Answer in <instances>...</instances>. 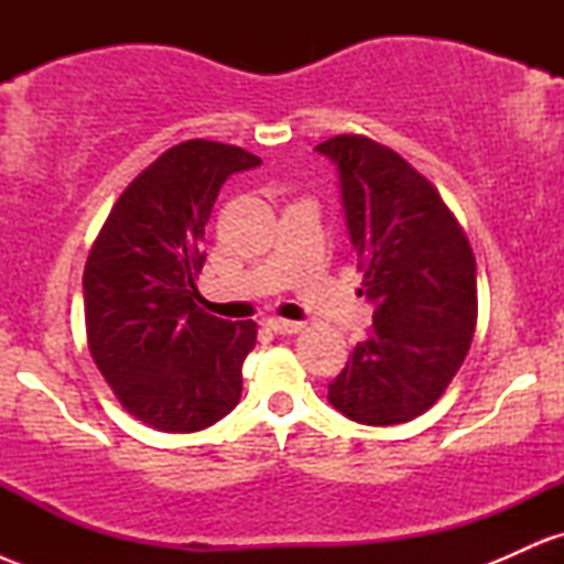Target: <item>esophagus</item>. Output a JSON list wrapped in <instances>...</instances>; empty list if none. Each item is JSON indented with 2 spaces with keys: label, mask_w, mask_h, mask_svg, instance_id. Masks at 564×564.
I'll return each mask as SVG.
<instances>
[{
  "label": "esophagus",
  "mask_w": 564,
  "mask_h": 564,
  "mask_svg": "<svg viewBox=\"0 0 564 564\" xmlns=\"http://www.w3.org/2000/svg\"><path fill=\"white\" fill-rule=\"evenodd\" d=\"M268 328H270V332L281 334V336H291V334H300V332H302V328H304V323L273 318V321H268Z\"/></svg>",
  "instance_id": "obj_1"
}]
</instances>
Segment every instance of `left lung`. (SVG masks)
Listing matches in <instances>:
<instances>
[{"instance_id":"1","label":"left lung","mask_w":564,"mask_h":564,"mask_svg":"<svg viewBox=\"0 0 564 564\" xmlns=\"http://www.w3.org/2000/svg\"><path fill=\"white\" fill-rule=\"evenodd\" d=\"M315 151L339 172L349 241L373 326L328 384V403L368 426L422 416L448 390L477 323V268L435 185L392 148L339 134Z\"/></svg>"}]
</instances>
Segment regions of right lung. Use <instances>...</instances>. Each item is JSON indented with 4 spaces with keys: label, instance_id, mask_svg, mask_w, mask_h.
I'll use <instances>...</instances> for the list:
<instances>
[{
    "label": "right lung",
    "instance_id": "obj_1",
    "mask_svg": "<svg viewBox=\"0 0 564 564\" xmlns=\"http://www.w3.org/2000/svg\"><path fill=\"white\" fill-rule=\"evenodd\" d=\"M260 164L225 142H180L127 185L89 251V352L119 403L153 430H206L241 398L257 323L198 310L196 278L219 187Z\"/></svg>",
    "mask_w": 564,
    "mask_h": 564
}]
</instances>
